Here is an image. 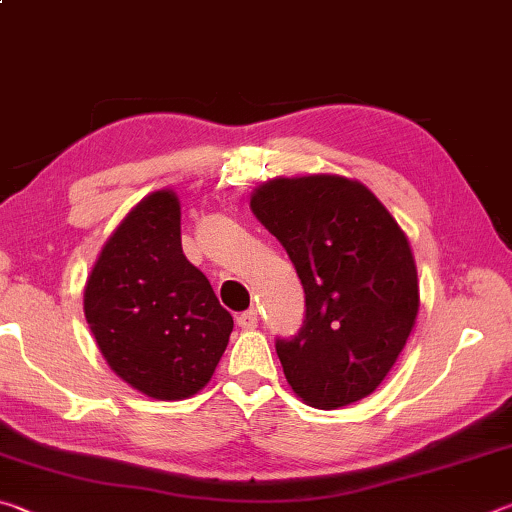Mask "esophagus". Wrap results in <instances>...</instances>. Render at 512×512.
I'll return each mask as SVG.
<instances>
[{"label": "esophagus", "instance_id": "obj_1", "mask_svg": "<svg viewBox=\"0 0 512 512\" xmlns=\"http://www.w3.org/2000/svg\"><path fill=\"white\" fill-rule=\"evenodd\" d=\"M257 311L255 309H248L244 314L237 316V325L244 327V329H255L257 327Z\"/></svg>", "mask_w": 512, "mask_h": 512}]
</instances>
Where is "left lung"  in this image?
I'll return each instance as SVG.
<instances>
[{"label": "left lung", "instance_id": "1", "mask_svg": "<svg viewBox=\"0 0 512 512\" xmlns=\"http://www.w3.org/2000/svg\"><path fill=\"white\" fill-rule=\"evenodd\" d=\"M250 207L305 289V325L275 343L293 393L325 411L368 397L395 366L420 309L404 230L366 185L332 173L268 180Z\"/></svg>", "mask_w": 512, "mask_h": 512}]
</instances>
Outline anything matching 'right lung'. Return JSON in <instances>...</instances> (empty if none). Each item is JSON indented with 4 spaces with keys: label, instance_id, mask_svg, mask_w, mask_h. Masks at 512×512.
<instances>
[{
    "label": "right lung",
    "instance_id": "add662e5",
    "mask_svg": "<svg viewBox=\"0 0 512 512\" xmlns=\"http://www.w3.org/2000/svg\"><path fill=\"white\" fill-rule=\"evenodd\" d=\"M83 311L110 370L153 400L201 391L235 327L183 253L171 189L144 196L108 237L85 282Z\"/></svg>",
    "mask_w": 512,
    "mask_h": 512
}]
</instances>
